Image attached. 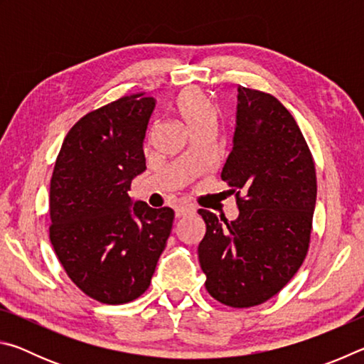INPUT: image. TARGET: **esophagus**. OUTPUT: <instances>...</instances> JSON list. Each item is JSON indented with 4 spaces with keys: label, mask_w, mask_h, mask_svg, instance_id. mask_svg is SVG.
<instances>
[{
    "label": "esophagus",
    "mask_w": 364,
    "mask_h": 364,
    "mask_svg": "<svg viewBox=\"0 0 364 364\" xmlns=\"http://www.w3.org/2000/svg\"><path fill=\"white\" fill-rule=\"evenodd\" d=\"M175 213H176V218L188 217V215H193L194 213V208L193 207H188V205H181V207L176 208Z\"/></svg>",
    "instance_id": "34e87169"
}]
</instances>
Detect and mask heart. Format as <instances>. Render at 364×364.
<instances>
[{
	"instance_id": "obj_1",
	"label": "heart",
	"mask_w": 364,
	"mask_h": 364,
	"mask_svg": "<svg viewBox=\"0 0 364 364\" xmlns=\"http://www.w3.org/2000/svg\"><path fill=\"white\" fill-rule=\"evenodd\" d=\"M175 107L191 130L217 122V109L200 90L189 88L181 91L176 97Z\"/></svg>"
}]
</instances>
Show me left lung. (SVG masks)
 <instances>
[{
    "label": "left lung",
    "mask_w": 364,
    "mask_h": 364,
    "mask_svg": "<svg viewBox=\"0 0 364 364\" xmlns=\"http://www.w3.org/2000/svg\"><path fill=\"white\" fill-rule=\"evenodd\" d=\"M221 180L236 194L239 217L200 208L205 289L232 308L260 305L304 263L316 204L311 152L291 112L274 96L239 86L232 151Z\"/></svg>",
    "instance_id": "left-lung-1"
}]
</instances>
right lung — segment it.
<instances>
[{
    "label": "right lung",
    "instance_id": "add662e5",
    "mask_svg": "<svg viewBox=\"0 0 364 364\" xmlns=\"http://www.w3.org/2000/svg\"><path fill=\"white\" fill-rule=\"evenodd\" d=\"M156 100L123 96L70 128L49 188V239L80 291L101 304H128L151 284L175 212L128 196L146 170L143 143Z\"/></svg>",
    "mask_w": 364,
    "mask_h": 364
}]
</instances>
